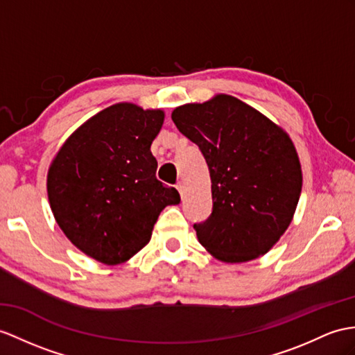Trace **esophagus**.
I'll return each instance as SVG.
<instances>
[{"instance_id": "1", "label": "esophagus", "mask_w": 355, "mask_h": 355, "mask_svg": "<svg viewBox=\"0 0 355 355\" xmlns=\"http://www.w3.org/2000/svg\"><path fill=\"white\" fill-rule=\"evenodd\" d=\"M176 188H178V191L180 193V196L184 197V194H185V185H184L182 182H179V184L176 185Z\"/></svg>"}]
</instances>
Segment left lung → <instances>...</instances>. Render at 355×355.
Returning <instances> with one entry per match:
<instances>
[{"mask_svg":"<svg viewBox=\"0 0 355 355\" xmlns=\"http://www.w3.org/2000/svg\"><path fill=\"white\" fill-rule=\"evenodd\" d=\"M178 129L198 146L209 167L212 214L194 224L215 259L243 263L263 256L293 218L302 187L289 134L230 94L173 110Z\"/></svg>","mask_w":355,"mask_h":355,"instance_id":"8db88e82","label":"left lung"}]
</instances>
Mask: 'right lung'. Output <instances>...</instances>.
I'll return each instance as SVG.
<instances>
[{"instance_id":"add662e5","label":"right lung","mask_w":355,"mask_h":355,"mask_svg":"<svg viewBox=\"0 0 355 355\" xmlns=\"http://www.w3.org/2000/svg\"><path fill=\"white\" fill-rule=\"evenodd\" d=\"M166 112L114 103L90 117L51 162L48 200L60 229L84 254L105 265L129 261L149 243L176 188L157 179L150 152Z\"/></svg>"}]
</instances>
